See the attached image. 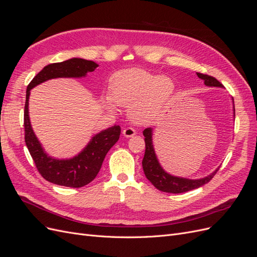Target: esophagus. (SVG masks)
I'll return each mask as SVG.
<instances>
[{"label": "esophagus", "mask_w": 257, "mask_h": 257, "mask_svg": "<svg viewBox=\"0 0 257 257\" xmlns=\"http://www.w3.org/2000/svg\"><path fill=\"white\" fill-rule=\"evenodd\" d=\"M136 135V131L133 127H126L123 130V136H125L126 138L133 137Z\"/></svg>", "instance_id": "obj_1"}]
</instances>
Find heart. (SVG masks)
Segmentation results:
<instances>
[{"mask_svg":"<svg viewBox=\"0 0 257 257\" xmlns=\"http://www.w3.org/2000/svg\"><path fill=\"white\" fill-rule=\"evenodd\" d=\"M175 84L168 77L131 68L115 74L111 82V96L105 97L109 108L114 103L130 106L128 114L136 122H145L158 115L173 97Z\"/></svg>","mask_w":257,"mask_h":257,"instance_id":"heart-1","label":"heart"}]
</instances>
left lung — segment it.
Wrapping results in <instances>:
<instances>
[{
	"mask_svg": "<svg viewBox=\"0 0 257 257\" xmlns=\"http://www.w3.org/2000/svg\"><path fill=\"white\" fill-rule=\"evenodd\" d=\"M200 79L204 80V83L208 87H223V84L216 80L214 77L209 76L206 74L196 73ZM235 111V107H234ZM144 136H145V143H146V151L145 157L143 160V168L144 173L155 188L162 192L166 193H173V194H179L184 193L194 189H197L199 186L208 183L213 176L216 174L219 168H216L214 172L203 179H197V180H192V179H186L181 177H176L169 175L166 173L164 169L162 168L160 163L158 161L157 155L154 152V148L152 144V128L148 127L144 130Z\"/></svg>",
	"mask_w": 257,
	"mask_h": 257,
	"instance_id": "1",
	"label": "left lung"
}]
</instances>
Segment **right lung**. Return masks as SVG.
I'll use <instances>...</instances> for the list:
<instances>
[{"label": "right lung", "instance_id": "right-lung-1", "mask_svg": "<svg viewBox=\"0 0 257 257\" xmlns=\"http://www.w3.org/2000/svg\"><path fill=\"white\" fill-rule=\"evenodd\" d=\"M98 65L93 61L73 58L60 63L45 66L32 79L27 88L25 105V141L36 168L46 180L69 188H81L94 179L107 152L119 141L121 127L113 125L93 136L87 147L73 159L58 160L49 157L43 149L31 126L29 116L30 90L44 81L53 78H80L93 72Z\"/></svg>", "mask_w": 257, "mask_h": 257}]
</instances>
